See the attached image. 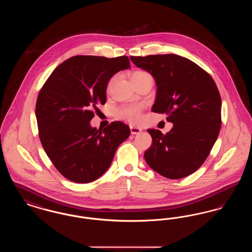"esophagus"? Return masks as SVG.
<instances>
[{
    "label": "esophagus",
    "instance_id": "1",
    "mask_svg": "<svg viewBox=\"0 0 252 252\" xmlns=\"http://www.w3.org/2000/svg\"><path fill=\"white\" fill-rule=\"evenodd\" d=\"M142 128L141 127H136V126H130V131H131L132 135H135V134H139L142 132Z\"/></svg>",
    "mask_w": 252,
    "mask_h": 252
}]
</instances>
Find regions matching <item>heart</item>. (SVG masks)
Wrapping results in <instances>:
<instances>
[{"mask_svg": "<svg viewBox=\"0 0 252 252\" xmlns=\"http://www.w3.org/2000/svg\"><path fill=\"white\" fill-rule=\"evenodd\" d=\"M147 72H143V71H136L133 72L131 75L132 82L143 77L144 75H147ZM115 76L109 79V81L107 85V91H109L114 83ZM142 109L143 108L141 106H127V107H122V108H117L115 110L116 116L122 119V120L127 121L131 124H138L142 121Z\"/></svg>", "mask_w": 252, "mask_h": 252, "instance_id": "1", "label": "heart"}]
</instances>
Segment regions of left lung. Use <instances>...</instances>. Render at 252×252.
I'll return each instance as SVG.
<instances>
[{"label":"left lung","instance_id":"obj_1","mask_svg":"<svg viewBox=\"0 0 252 252\" xmlns=\"http://www.w3.org/2000/svg\"><path fill=\"white\" fill-rule=\"evenodd\" d=\"M155 79L153 112L173 124L163 135L147 129L152 144L146 163L159 175L178 180L195 172L209 156L221 128V97L212 76L190 60L174 54L130 57Z\"/></svg>","mask_w":252,"mask_h":252}]
</instances>
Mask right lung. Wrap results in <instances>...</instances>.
I'll list each match as a JSON object with an SVG mask.
<instances>
[{
  "label": "right lung",
  "instance_id": "add662e5",
  "mask_svg": "<svg viewBox=\"0 0 252 252\" xmlns=\"http://www.w3.org/2000/svg\"><path fill=\"white\" fill-rule=\"evenodd\" d=\"M129 68L126 56H75L58 66L41 88L36 105L39 139L66 179L76 183L97 180L110 166L118 146L129 137L130 128L119 121L103 130L90 123L96 106L106 104L109 79Z\"/></svg>",
  "mask_w": 252,
  "mask_h": 252
}]
</instances>
